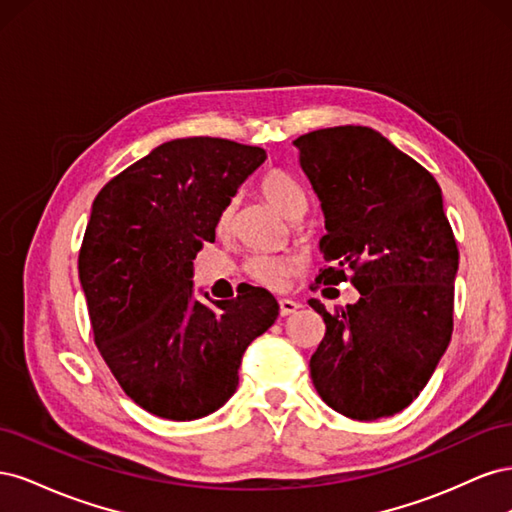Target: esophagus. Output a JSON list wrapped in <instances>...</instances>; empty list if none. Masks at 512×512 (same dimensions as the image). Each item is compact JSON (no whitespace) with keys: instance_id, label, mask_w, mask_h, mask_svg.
<instances>
[{"instance_id":"obj_1","label":"esophagus","mask_w":512,"mask_h":512,"mask_svg":"<svg viewBox=\"0 0 512 512\" xmlns=\"http://www.w3.org/2000/svg\"><path fill=\"white\" fill-rule=\"evenodd\" d=\"M299 307H301V305H299L297 301H292V299H280V314H282V316L294 314Z\"/></svg>"}]
</instances>
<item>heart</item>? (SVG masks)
I'll return each mask as SVG.
<instances>
[{"label": "heart", "instance_id": "b5f03b06", "mask_svg": "<svg viewBox=\"0 0 512 512\" xmlns=\"http://www.w3.org/2000/svg\"><path fill=\"white\" fill-rule=\"evenodd\" d=\"M258 192L262 198L273 205L277 211L290 220H297L303 215L307 207V198L297 179L290 177L286 170L280 168H269L265 175L258 181ZM235 209L237 200H228L218 213V220H215V230L218 235L226 237L230 235L232 226H235ZM301 269V258L292 254L282 256H271V254H260L247 260L245 273L250 280L256 284L271 288V290H282L292 280V275Z\"/></svg>", "mask_w": 512, "mask_h": 512}]
</instances>
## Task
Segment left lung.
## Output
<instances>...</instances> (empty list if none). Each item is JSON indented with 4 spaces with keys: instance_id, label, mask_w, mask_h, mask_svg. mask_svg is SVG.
Returning <instances> with one entry per match:
<instances>
[{
    "instance_id": "obj_1",
    "label": "left lung",
    "mask_w": 512,
    "mask_h": 512,
    "mask_svg": "<svg viewBox=\"0 0 512 512\" xmlns=\"http://www.w3.org/2000/svg\"><path fill=\"white\" fill-rule=\"evenodd\" d=\"M299 164L320 198L331 265L314 288L348 280L354 305L329 314L309 371L318 395L354 421L408 408L453 335L459 250L429 170L365 126L299 136ZM324 292V290H322Z\"/></svg>"
}]
</instances>
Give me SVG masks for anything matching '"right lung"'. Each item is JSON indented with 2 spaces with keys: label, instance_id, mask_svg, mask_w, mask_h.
I'll list each match as a JSON object with an SVG mask.
<instances>
[{
  "label": "right lung",
  "instance_id": "right-lung-1",
  "mask_svg": "<svg viewBox=\"0 0 512 512\" xmlns=\"http://www.w3.org/2000/svg\"><path fill=\"white\" fill-rule=\"evenodd\" d=\"M265 149L177 138L108 181L91 207L79 277L96 346L143 410L194 421L237 391L243 352L280 314L265 288L194 294V258Z\"/></svg>",
  "mask_w": 512,
  "mask_h": 512
}]
</instances>
